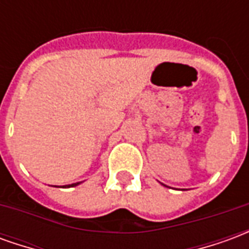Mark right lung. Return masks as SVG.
<instances>
[{
	"label": "right lung",
	"mask_w": 249,
	"mask_h": 249,
	"mask_svg": "<svg viewBox=\"0 0 249 249\" xmlns=\"http://www.w3.org/2000/svg\"><path fill=\"white\" fill-rule=\"evenodd\" d=\"M78 184H81V181H80V183H74V184H69V185H64V187H66V188H71V187H76V185H78Z\"/></svg>",
	"instance_id": "obj_1"
}]
</instances>
